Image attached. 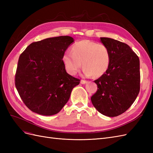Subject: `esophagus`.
<instances>
[{
	"label": "esophagus",
	"mask_w": 153,
	"mask_h": 153,
	"mask_svg": "<svg viewBox=\"0 0 153 153\" xmlns=\"http://www.w3.org/2000/svg\"><path fill=\"white\" fill-rule=\"evenodd\" d=\"M80 83H81L82 84H86V83H87V81L85 80H81Z\"/></svg>",
	"instance_id": "34e87169"
}]
</instances>
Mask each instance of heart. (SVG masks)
Masks as SVG:
<instances>
[{"mask_svg": "<svg viewBox=\"0 0 153 153\" xmlns=\"http://www.w3.org/2000/svg\"><path fill=\"white\" fill-rule=\"evenodd\" d=\"M62 60L66 71L71 75H75L78 72L82 63L85 76L99 77L108 70L110 63V53L104 44L82 40L74 44L71 52L64 53Z\"/></svg>", "mask_w": 153, "mask_h": 153, "instance_id": "heart-1", "label": "heart"}]
</instances>
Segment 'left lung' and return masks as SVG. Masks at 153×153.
<instances>
[{
	"instance_id": "left-lung-1",
	"label": "left lung",
	"mask_w": 153,
	"mask_h": 153,
	"mask_svg": "<svg viewBox=\"0 0 153 153\" xmlns=\"http://www.w3.org/2000/svg\"><path fill=\"white\" fill-rule=\"evenodd\" d=\"M109 49L110 63L106 72L94 82L98 86L91 101L108 117H116L130 107L140 92V61L129 46L121 41L101 38Z\"/></svg>"
}]
</instances>
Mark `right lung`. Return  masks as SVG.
<instances>
[{
  "instance_id": "1",
  "label": "right lung",
  "mask_w": 153,
  "mask_h": 153,
  "mask_svg": "<svg viewBox=\"0 0 153 153\" xmlns=\"http://www.w3.org/2000/svg\"><path fill=\"white\" fill-rule=\"evenodd\" d=\"M74 41L58 36L29 45L20 55L15 83L23 102L32 112L43 115L59 112L80 79L67 73L62 62L66 50Z\"/></svg>"
}]
</instances>
